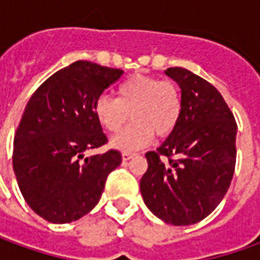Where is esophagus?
<instances>
[{"mask_svg": "<svg viewBox=\"0 0 260 260\" xmlns=\"http://www.w3.org/2000/svg\"><path fill=\"white\" fill-rule=\"evenodd\" d=\"M121 157H123V160H124V162H127V160H130L132 157H135V153H130V152H124V153L121 155Z\"/></svg>", "mask_w": 260, "mask_h": 260, "instance_id": "obj_1", "label": "esophagus"}]
</instances>
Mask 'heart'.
Instances as JSON below:
<instances>
[{
  "label": "heart",
  "mask_w": 260,
  "mask_h": 260,
  "mask_svg": "<svg viewBox=\"0 0 260 260\" xmlns=\"http://www.w3.org/2000/svg\"><path fill=\"white\" fill-rule=\"evenodd\" d=\"M182 110L181 92L171 81H159L152 76L136 75L117 88V100L101 95L94 105L98 123L115 133L128 120L135 121L111 139V147L133 152L147 146L155 133L169 135L174 130Z\"/></svg>",
  "instance_id": "obj_1"
}]
</instances>
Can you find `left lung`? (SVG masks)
<instances>
[{
  "label": "left lung",
  "mask_w": 260,
  "mask_h": 260,
  "mask_svg": "<svg viewBox=\"0 0 260 260\" xmlns=\"http://www.w3.org/2000/svg\"><path fill=\"white\" fill-rule=\"evenodd\" d=\"M165 75L181 88L182 110L165 142L146 153L140 192L157 218L189 225L211 214L230 186L237 124L224 98L201 76L184 68Z\"/></svg>",
  "instance_id": "obj_1"
}]
</instances>
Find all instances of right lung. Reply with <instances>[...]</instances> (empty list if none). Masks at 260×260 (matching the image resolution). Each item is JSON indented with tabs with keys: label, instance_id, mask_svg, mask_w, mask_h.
Instances as JSON below:
<instances>
[{
	"label": "right lung",
	"instance_id": "obj_1",
	"mask_svg": "<svg viewBox=\"0 0 260 260\" xmlns=\"http://www.w3.org/2000/svg\"><path fill=\"white\" fill-rule=\"evenodd\" d=\"M123 75L86 60L47 78L25 105L14 136L13 168L28 207L49 223L79 220L98 204L118 150L85 156L107 143L95 101Z\"/></svg>",
	"mask_w": 260,
	"mask_h": 260
}]
</instances>
